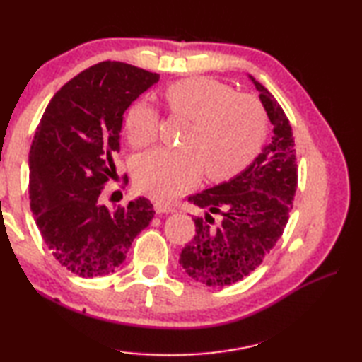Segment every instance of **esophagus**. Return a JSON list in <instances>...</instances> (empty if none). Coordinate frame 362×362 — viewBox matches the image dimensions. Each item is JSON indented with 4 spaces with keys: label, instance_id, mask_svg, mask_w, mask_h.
<instances>
[{
    "label": "esophagus",
    "instance_id": "1",
    "mask_svg": "<svg viewBox=\"0 0 362 362\" xmlns=\"http://www.w3.org/2000/svg\"><path fill=\"white\" fill-rule=\"evenodd\" d=\"M155 211H156L158 214H170V212H174L175 209H174L173 206H169V204L155 203Z\"/></svg>",
    "mask_w": 362,
    "mask_h": 362
}]
</instances>
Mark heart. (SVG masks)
Masks as SVG:
<instances>
[{
  "label": "heart",
  "mask_w": 362,
  "mask_h": 362,
  "mask_svg": "<svg viewBox=\"0 0 362 362\" xmlns=\"http://www.w3.org/2000/svg\"><path fill=\"white\" fill-rule=\"evenodd\" d=\"M168 112L189 121L183 148H158L140 156L134 179L144 193L159 201L196 185L203 173L212 182L240 174L252 163L267 136V113L252 94L236 93L212 78H188L164 90ZM126 139L132 148H146L159 136V113L146 100L127 108Z\"/></svg>",
  "instance_id": "b5f03b06"
}]
</instances>
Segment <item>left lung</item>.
Wrapping results in <instances>:
<instances>
[{
  "instance_id": "8db88e82",
  "label": "left lung",
  "mask_w": 362,
  "mask_h": 362,
  "mask_svg": "<svg viewBox=\"0 0 362 362\" xmlns=\"http://www.w3.org/2000/svg\"><path fill=\"white\" fill-rule=\"evenodd\" d=\"M273 124V137L255 161L231 180L188 196L206 209L194 217L193 240L180 252L188 276L223 287L249 276L283 236L297 189V158L292 127L269 90L250 76ZM212 213L222 215L216 226Z\"/></svg>"
}]
</instances>
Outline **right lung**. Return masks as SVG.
<instances>
[{"label": "right lung", "instance_id": "right-lung-1", "mask_svg": "<svg viewBox=\"0 0 362 362\" xmlns=\"http://www.w3.org/2000/svg\"><path fill=\"white\" fill-rule=\"evenodd\" d=\"M158 79L122 62L89 66L57 90L36 129L30 207L51 254L81 278L113 273L155 216L146 198L112 211L99 196L116 174L122 113Z\"/></svg>", "mask_w": 362, "mask_h": 362}]
</instances>
